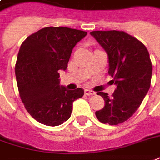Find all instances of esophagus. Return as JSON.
I'll return each mask as SVG.
<instances>
[{
    "mask_svg": "<svg viewBox=\"0 0 160 160\" xmlns=\"http://www.w3.org/2000/svg\"><path fill=\"white\" fill-rule=\"evenodd\" d=\"M84 93H85V95H87V96H93V95L96 94L94 91H91V90H85V91H84Z\"/></svg>",
    "mask_w": 160,
    "mask_h": 160,
    "instance_id": "obj_1",
    "label": "esophagus"
}]
</instances>
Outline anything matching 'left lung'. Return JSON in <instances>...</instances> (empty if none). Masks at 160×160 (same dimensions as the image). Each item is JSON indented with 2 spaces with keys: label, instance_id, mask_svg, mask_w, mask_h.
Here are the masks:
<instances>
[{
  "label": "left lung",
  "instance_id": "left-lung-1",
  "mask_svg": "<svg viewBox=\"0 0 160 160\" xmlns=\"http://www.w3.org/2000/svg\"><path fill=\"white\" fill-rule=\"evenodd\" d=\"M91 35L107 54L108 73L117 86L112 97L98 92L105 103L96 116L103 124H121L135 113L149 91L152 74L149 52L141 42L124 31H92Z\"/></svg>",
  "mask_w": 160,
  "mask_h": 160
}]
</instances>
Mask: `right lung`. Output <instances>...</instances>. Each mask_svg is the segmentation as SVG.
<instances>
[{
  "instance_id": "obj_1",
  "label": "right lung",
  "mask_w": 160,
  "mask_h": 160,
  "mask_svg": "<svg viewBox=\"0 0 160 160\" xmlns=\"http://www.w3.org/2000/svg\"><path fill=\"white\" fill-rule=\"evenodd\" d=\"M87 32L65 27H47L21 45L15 64L20 97L28 112L41 124L57 126L69 119L81 88L60 85L58 70H65L73 48Z\"/></svg>"
}]
</instances>
